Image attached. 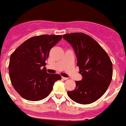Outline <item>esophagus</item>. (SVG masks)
Masks as SVG:
<instances>
[{"mask_svg": "<svg viewBox=\"0 0 126 126\" xmlns=\"http://www.w3.org/2000/svg\"><path fill=\"white\" fill-rule=\"evenodd\" d=\"M62 79H63V80H67V79H68V78H67V77H62Z\"/></svg>", "mask_w": 126, "mask_h": 126, "instance_id": "34e87169", "label": "esophagus"}]
</instances>
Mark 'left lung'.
<instances>
[{
  "label": "left lung",
  "mask_w": 126,
  "mask_h": 126,
  "mask_svg": "<svg viewBox=\"0 0 126 126\" xmlns=\"http://www.w3.org/2000/svg\"><path fill=\"white\" fill-rule=\"evenodd\" d=\"M63 38L73 47L82 79L75 81L74 90L67 95L81 104L99 99L108 89L113 76V64L104 49L96 41L84 33L65 34Z\"/></svg>",
  "instance_id": "obj_1"
}]
</instances>
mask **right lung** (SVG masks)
I'll return each mask as SVG.
<instances>
[{
    "label": "right lung",
    "mask_w": 126,
    "mask_h": 126,
    "mask_svg": "<svg viewBox=\"0 0 126 126\" xmlns=\"http://www.w3.org/2000/svg\"><path fill=\"white\" fill-rule=\"evenodd\" d=\"M62 35H43L26 40L11 54L9 78L16 92L25 99L38 101L51 92L59 74L46 71L45 61L51 49L62 39Z\"/></svg>",
    "instance_id": "1"
}]
</instances>
